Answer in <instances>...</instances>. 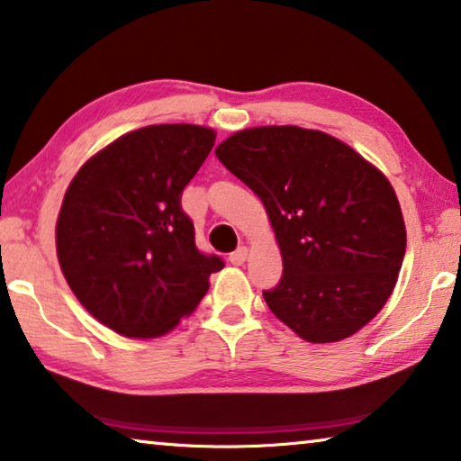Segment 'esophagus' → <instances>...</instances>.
I'll return each instance as SVG.
<instances>
[{
  "instance_id": "obj_1",
  "label": "esophagus",
  "mask_w": 461,
  "mask_h": 461,
  "mask_svg": "<svg viewBox=\"0 0 461 461\" xmlns=\"http://www.w3.org/2000/svg\"><path fill=\"white\" fill-rule=\"evenodd\" d=\"M248 258V248L246 246H240L236 252L230 254V262L233 264V267H241V264L246 262Z\"/></svg>"
}]
</instances>
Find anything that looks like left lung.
Wrapping results in <instances>:
<instances>
[{
  "label": "left lung",
  "mask_w": 461,
  "mask_h": 461,
  "mask_svg": "<svg viewBox=\"0 0 461 461\" xmlns=\"http://www.w3.org/2000/svg\"><path fill=\"white\" fill-rule=\"evenodd\" d=\"M217 158L267 207L283 278L264 291L280 321L311 343L346 339L376 317L399 278L407 230L388 178L319 130H241Z\"/></svg>",
  "instance_id": "left-lung-1"
}]
</instances>
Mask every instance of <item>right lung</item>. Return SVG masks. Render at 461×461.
Here are the masks:
<instances>
[{
	"label": "right lung",
	"instance_id": "right-lung-1",
	"mask_svg": "<svg viewBox=\"0 0 461 461\" xmlns=\"http://www.w3.org/2000/svg\"><path fill=\"white\" fill-rule=\"evenodd\" d=\"M213 144L212 128L146 126L105 146L68 185L57 221L60 270L109 330L142 339L170 331L223 268L194 244L181 207Z\"/></svg>",
	"mask_w": 461,
	"mask_h": 461
}]
</instances>
